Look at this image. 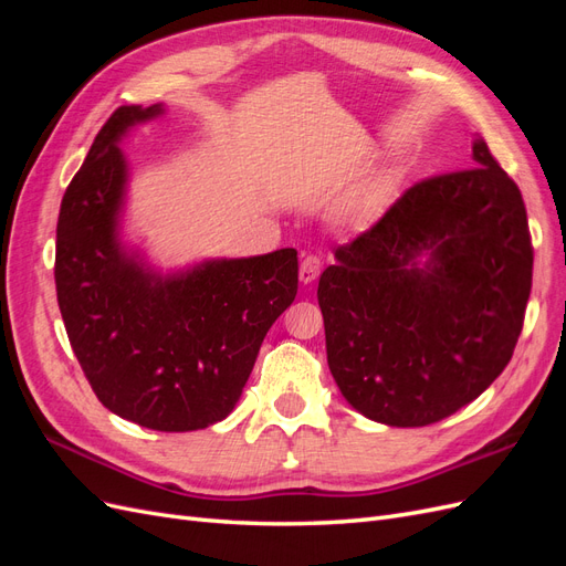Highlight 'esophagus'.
Instances as JSON below:
<instances>
[{"label": "esophagus", "mask_w": 566, "mask_h": 566, "mask_svg": "<svg viewBox=\"0 0 566 566\" xmlns=\"http://www.w3.org/2000/svg\"><path fill=\"white\" fill-rule=\"evenodd\" d=\"M321 260L316 254H306L304 260H302V264H300V281L304 283V285H310V283H314L316 279H318V273H321Z\"/></svg>", "instance_id": "obj_1"}]
</instances>
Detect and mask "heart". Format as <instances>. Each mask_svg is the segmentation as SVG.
Returning <instances> with one entry per match:
<instances>
[{"instance_id": "b5f03b06", "label": "heart", "mask_w": 566, "mask_h": 566, "mask_svg": "<svg viewBox=\"0 0 566 566\" xmlns=\"http://www.w3.org/2000/svg\"><path fill=\"white\" fill-rule=\"evenodd\" d=\"M368 205H370V202H368Z\"/></svg>"}]
</instances>
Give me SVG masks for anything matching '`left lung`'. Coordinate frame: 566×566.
I'll return each instance as SVG.
<instances>
[{
	"label": "left lung",
	"mask_w": 566,
	"mask_h": 566,
	"mask_svg": "<svg viewBox=\"0 0 566 566\" xmlns=\"http://www.w3.org/2000/svg\"><path fill=\"white\" fill-rule=\"evenodd\" d=\"M472 160L408 188L321 273L331 373L375 422L449 418L515 352L534 269L526 208L482 136Z\"/></svg>",
	"instance_id": "1"
}]
</instances>
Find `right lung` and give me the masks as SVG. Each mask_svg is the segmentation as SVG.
<instances>
[{
	"mask_svg": "<svg viewBox=\"0 0 566 566\" xmlns=\"http://www.w3.org/2000/svg\"><path fill=\"white\" fill-rule=\"evenodd\" d=\"M163 113L123 106L96 134L61 202L54 276L98 401L148 430L193 432L241 399L269 328L297 295V250L163 273L123 243L129 165L119 142Z\"/></svg>",
	"mask_w": 566,
	"mask_h": 566,
	"instance_id": "obj_1",
	"label": "right lung"
}]
</instances>
